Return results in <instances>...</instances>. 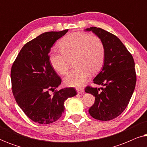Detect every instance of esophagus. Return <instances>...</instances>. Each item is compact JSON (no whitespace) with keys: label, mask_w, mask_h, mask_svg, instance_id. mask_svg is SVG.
Returning a JSON list of instances; mask_svg holds the SVG:
<instances>
[{"label":"esophagus","mask_w":147,"mask_h":147,"mask_svg":"<svg viewBox=\"0 0 147 147\" xmlns=\"http://www.w3.org/2000/svg\"><path fill=\"white\" fill-rule=\"evenodd\" d=\"M76 91H77L78 94H82L84 92V89L82 88H76Z\"/></svg>","instance_id":"34e87169"}]
</instances>
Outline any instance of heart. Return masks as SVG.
Instances as JSON below:
<instances>
[{
  "mask_svg": "<svg viewBox=\"0 0 147 147\" xmlns=\"http://www.w3.org/2000/svg\"><path fill=\"white\" fill-rule=\"evenodd\" d=\"M60 49H53L49 54L51 65L57 73L66 75L69 70L70 59L74 58L76 69L65 79V85L78 87L89 79L90 72L101 69L105 58V47L97 35L86 32H74L62 38Z\"/></svg>",
  "mask_w": 147,
  "mask_h": 147,
  "instance_id": "b5f03b06",
  "label": "heart"
}]
</instances>
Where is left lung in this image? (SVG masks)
<instances>
[{
    "instance_id": "left-lung-1",
    "label": "left lung",
    "mask_w": 147,
    "mask_h": 147,
    "mask_svg": "<svg viewBox=\"0 0 147 147\" xmlns=\"http://www.w3.org/2000/svg\"><path fill=\"white\" fill-rule=\"evenodd\" d=\"M86 30L98 36L105 47L104 65L93 80L94 84L104 87L85 88L86 92L96 98L88 111L95 119L108 121L120 115L129 103L136 82L134 61L116 35L96 27Z\"/></svg>"
}]
</instances>
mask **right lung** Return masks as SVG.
I'll list each match as a JSON object with an SVG mask.
<instances>
[{
	"label": "right lung",
	"instance_id": "right-lung-1",
	"mask_svg": "<svg viewBox=\"0 0 147 147\" xmlns=\"http://www.w3.org/2000/svg\"><path fill=\"white\" fill-rule=\"evenodd\" d=\"M68 29L49 31L27 42L11 67L12 90L17 103L28 118L41 124L55 122L61 117L64 102L77 94L74 88L59 90L61 79L52 67L49 53L54 43ZM54 92L50 94V92Z\"/></svg>",
	"mask_w": 147,
	"mask_h": 147
}]
</instances>
